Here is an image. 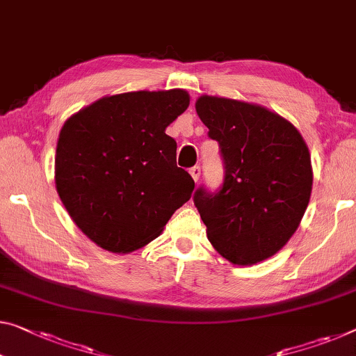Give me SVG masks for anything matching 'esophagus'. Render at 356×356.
I'll return each mask as SVG.
<instances>
[{
	"label": "esophagus",
	"instance_id": "34e87169",
	"mask_svg": "<svg viewBox=\"0 0 356 356\" xmlns=\"http://www.w3.org/2000/svg\"><path fill=\"white\" fill-rule=\"evenodd\" d=\"M189 173H191V177L194 178V181H195V183L199 181V177H200V167H199V165H195V167L191 168Z\"/></svg>",
	"mask_w": 356,
	"mask_h": 356
}]
</instances>
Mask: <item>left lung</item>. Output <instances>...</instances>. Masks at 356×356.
<instances>
[{"label":"left lung","mask_w":356,"mask_h":356,"mask_svg":"<svg viewBox=\"0 0 356 356\" xmlns=\"http://www.w3.org/2000/svg\"><path fill=\"white\" fill-rule=\"evenodd\" d=\"M195 111L226 168L220 193L194 194L207 237L235 266L270 258L296 232L310 200L314 172L302 135L256 103L202 95Z\"/></svg>","instance_id":"1"}]
</instances>
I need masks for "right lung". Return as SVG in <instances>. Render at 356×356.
Listing matches in <instances>:
<instances>
[{
    "label": "right lung",
    "mask_w": 356,
    "mask_h": 356,
    "mask_svg": "<svg viewBox=\"0 0 356 356\" xmlns=\"http://www.w3.org/2000/svg\"><path fill=\"white\" fill-rule=\"evenodd\" d=\"M189 106L183 89L108 95L65 121L56 151V188L71 220L116 254L159 237L191 199L194 179L177 167L165 129Z\"/></svg>",
    "instance_id": "add662e5"
}]
</instances>
